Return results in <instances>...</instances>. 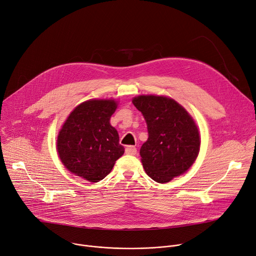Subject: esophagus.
I'll return each instance as SVG.
<instances>
[{
    "mask_svg": "<svg viewBox=\"0 0 256 256\" xmlns=\"http://www.w3.org/2000/svg\"><path fill=\"white\" fill-rule=\"evenodd\" d=\"M125 152L126 154H130V156H135L136 152H137V150L135 146H129L125 148Z\"/></svg>",
    "mask_w": 256,
    "mask_h": 256,
    "instance_id": "esophagus-1",
    "label": "esophagus"
}]
</instances>
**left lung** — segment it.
I'll use <instances>...</instances> for the list:
<instances>
[{"label": "left lung", "instance_id": "1", "mask_svg": "<svg viewBox=\"0 0 256 256\" xmlns=\"http://www.w3.org/2000/svg\"><path fill=\"white\" fill-rule=\"evenodd\" d=\"M132 102L148 125V138L140 148L146 173L158 183L184 174L200 148L192 117L176 100L162 96H139Z\"/></svg>", "mask_w": 256, "mask_h": 256}]
</instances>
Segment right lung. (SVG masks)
<instances>
[{
    "label": "right lung",
    "mask_w": 256,
    "mask_h": 256,
    "mask_svg": "<svg viewBox=\"0 0 256 256\" xmlns=\"http://www.w3.org/2000/svg\"><path fill=\"white\" fill-rule=\"evenodd\" d=\"M117 106L114 100H90L70 112L56 139V152L68 171L90 182L112 171L125 150L110 124Z\"/></svg>",
    "instance_id": "add662e5"
}]
</instances>
